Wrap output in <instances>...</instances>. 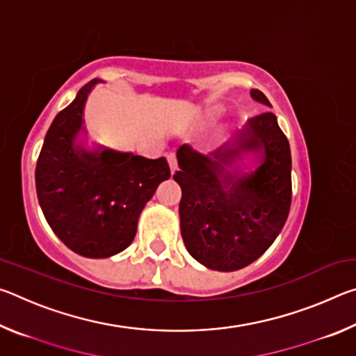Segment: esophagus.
<instances>
[{"label": "esophagus", "instance_id": "1", "mask_svg": "<svg viewBox=\"0 0 356 356\" xmlns=\"http://www.w3.org/2000/svg\"><path fill=\"white\" fill-rule=\"evenodd\" d=\"M166 159H168V165H170L171 171L174 172V171L177 170V159H176V155H174V154H170V155L166 156Z\"/></svg>", "mask_w": 356, "mask_h": 356}]
</instances>
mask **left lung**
<instances>
[{"label":"left lung","mask_w":356,"mask_h":356,"mask_svg":"<svg viewBox=\"0 0 356 356\" xmlns=\"http://www.w3.org/2000/svg\"><path fill=\"white\" fill-rule=\"evenodd\" d=\"M251 95L272 106L259 89H251ZM248 149L261 154L258 170L240 178L226 173L224 166ZM212 156L186 144L177 150L180 232L197 262L234 272L261 257L284 226L292 202L291 146L275 114L267 111L248 120L234 146Z\"/></svg>","instance_id":"8db88e82"}]
</instances>
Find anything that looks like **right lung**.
I'll list each match as a JSON object with an SVG mask.
<instances>
[{"label":"right lung","instance_id":"add662e5","mask_svg":"<svg viewBox=\"0 0 356 356\" xmlns=\"http://www.w3.org/2000/svg\"><path fill=\"white\" fill-rule=\"evenodd\" d=\"M94 78L56 114L35 165V190L53 232L76 254L92 259L124 251L135 238L138 216L171 171L165 156L94 150L74 144Z\"/></svg>","mask_w":356,"mask_h":356}]
</instances>
